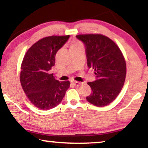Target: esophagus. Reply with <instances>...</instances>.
I'll use <instances>...</instances> for the list:
<instances>
[{
    "label": "esophagus",
    "instance_id": "1",
    "mask_svg": "<svg viewBox=\"0 0 148 148\" xmlns=\"http://www.w3.org/2000/svg\"><path fill=\"white\" fill-rule=\"evenodd\" d=\"M73 84H74V85L75 86L78 87V86H80L81 82H78V81H74V82H73Z\"/></svg>",
    "mask_w": 148,
    "mask_h": 148
}]
</instances>
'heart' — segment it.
I'll list each match as a JSON object with an SVG mask.
<instances>
[{"instance_id":"b5f03b06","label":"heart","mask_w":148,"mask_h":148,"mask_svg":"<svg viewBox=\"0 0 148 148\" xmlns=\"http://www.w3.org/2000/svg\"><path fill=\"white\" fill-rule=\"evenodd\" d=\"M80 45H82V44H81L80 42H78V41H75V42H74L71 45V46H70V48H72V47H78V46H80Z\"/></svg>"}]
</instances>
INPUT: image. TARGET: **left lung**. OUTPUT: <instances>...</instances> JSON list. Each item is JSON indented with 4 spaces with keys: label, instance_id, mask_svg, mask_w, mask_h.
I'll use <instances>...</instances> for the list:
<instances>
[{
    "label": "left lung",
    "instance_id": "obj_1",
    "mask_svg": "<svg viewBox=\"0 0 148 148\" xmlns=\"http://www.w3.org/2000/svg\"><path fill=\"white\" fill-rule=\"evenodd\" d=\"M86 47L87 64L97 79L87 83L92 93L86 97L97 107L111 103L119 94L126 76V62L122 51L109 37L99 33L77 35Z\"/></svg>",
    "mask_w": 148,
    "mask_h": 148
}]
</instances>
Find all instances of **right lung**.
<instances>
[{
	"label": "right lung",
	"instance_id": "right-lung-1",
	"mask_svg": "<svg viewBox=\"0 0 148 148\" xmlns=\"http://www.w3.org/2000/svg\"><path fill=\"white\" fill-rule=\"evenodd\" d=\"M69 37V35L43 37L25 54L21 66V84L31 103L38 109L56 107L70 87L69 81H58L49 73L55 65L56 53Z\"/></svg>",
	"mask_w": 148,
	"mask_h": 148
}]
</instances>
